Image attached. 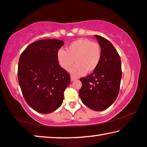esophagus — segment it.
Returning <instances> with one entry per match:
<instances>
[{"mask_svg":"<svg viewBox=\"0 0 147 147\" xmlns=\"http://www.w3.org/2000/svg\"><path fill=\"white\" fill-rule=\"evenodd\" d=\"M76 79H77V78L74 77V76H71V80L72 81V82H73V81H74V80H76Z\"/></svg>","mask_w":147,"mask_h":147,"instance_id":"34e87169","label":"esophagus"}]
</instances>
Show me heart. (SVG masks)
<instances>
[{
	"instance_id": "heart-1",
	"label": "heart",
	"mask_w": 147,
	"mask_h": 147,
	"mask_svg": "<svg viewBox=\"0 0 147 147\" xmlns=\"http://www.w3.org/2000/svg\"><path fill=\"white\" fill-rule=\"evenodd\" d=\"M57 59L62 69L69 71L74 76H78L95 71L101 59V49L99 44L88 39L80 38L68 45L66 51L59 49Z\"/></svg>"
}]
</instances>
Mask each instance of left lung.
Returning <instances> with one entry per match:
<instances>
[{"mask_svg":"<svg viewBox=\"0 0 147 147\" xmlns=\"http://www.w3.org/2000/svg\"><path fill=\"white\" fill-rule=\"evenodd\" d=\"M101 47L100 64L93 73L80 78L79 96L83 104L94 111L107 109L119 94L122 72L121 59L110 41L95 35Z\"/></svg>","mask_w":147,"mask_h":147,"instance_id":"8db88e82","label":"left lung"}]
</instances>
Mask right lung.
I'll use <instances>...</instances> for the list:
<instances>
[{
  "mask_svg": "<svg viewBox=\"0 0 147 147\" xmlns=\"http://www.w3.org/2000/svg\"><path fill=\"white\" fill-rule=\"evenodd\" d=\"M64 41L46 39L29 45L19 59L18 79L27 104L41 113H51L62 104L71 76L57 59Z\"/></svg>",
  "mask_w": 147,
  "mask_h": 147,
  "instance_id": "add662e5",
  "label": "right lung"
}]
</instances>
